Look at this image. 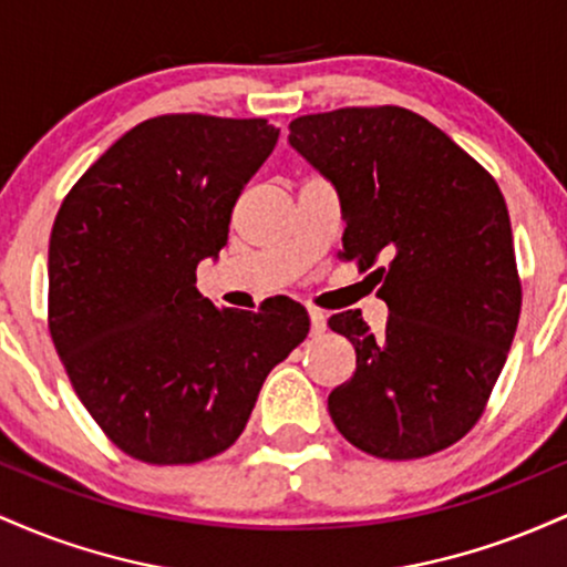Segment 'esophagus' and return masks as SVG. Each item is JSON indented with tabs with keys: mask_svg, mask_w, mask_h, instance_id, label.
<instances>
[{
	"mask_svg": "<svg viewBox=\"0 0 567 567\" xmlns=\"http://www.w3.org/2000/svg\"><path fill=\"white\" fill-rule=\"evenodd\" d=\"M309 320H311V333L315 336L324 333V328H328V317H324L320 309H309Z\"/></svg>",
	"mask_w": 567,
	"mask_h": 567,
	"instance_id": "esophagus-1",
	"label": "esophagus"
}]
</instances>
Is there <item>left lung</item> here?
Returning a JSON list of instances; mask_svg holds the SVG:
<instances>
[{
  "label": "left lung",
  "mask_w": 567,
  "mask_h": 567,
  "mask_svg": "<svg viewBox=\"0 0 567 567\" xmlns=\"http://www.w3.org/2000/svg\"><path fill=\"white\" fill-rule=\"evenodd\" d=\"M290 146L341 197V258L383 279L386 330L330 317L357 351L330 419L375 458H424L483 415L517 330L523 288L493 175L424 116L351 106L290 122Z\"/></svg>",
  "instance_id": "left-lung-1"
}]
</instances>
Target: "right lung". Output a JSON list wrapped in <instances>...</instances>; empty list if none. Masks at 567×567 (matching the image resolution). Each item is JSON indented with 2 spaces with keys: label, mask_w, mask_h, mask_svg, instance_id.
Listing matches in <instances>:
<instances>
[{
  "label": "right lung",
  "mask_w": 567,
  "mask_h": 567,
  "mask_svg": "<svg viewBox=\"0 0 567 567\" xmlns=\"http://www.w3.org/2000/svg\"><path fill=\"white\" fill-rule=\"evenodd\" d=\"M277 138L266 120L154 116L58 210L50 336L82 405L133 458L175 466L224 453L266 375L309 333L290 298L237 311L197 290V264L226 245L234 205Z\"/></svg>",
  "instance_id": "obj_1"
}]
</instances>
